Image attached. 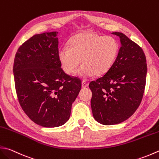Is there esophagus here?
Instances as JSON below:
<instances>
[{
  "instance_id": "1",
  "label": "esophagus",
  "mask_w": 159,
  "mask_h": 159,
  "mask_svg": "<svg viewBox=\"0 0 159 159\" xmlns=\"http://www.w3.org/2000/svg\"><path fill=\"white\" fill-rule=\"evenodd\" d=\"M88 84L87 83V82L85 81V80H83V81H82V88H87V87H88Z\"/></svg>"
}]
</instances>
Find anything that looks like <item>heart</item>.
<instances>
[{"instance_id": "obj_1", "label": "heart", "mask_w": 159, "mask_h": 159, "mask_svg": "<svg viewBox=\"0 0 159 159\" xmlns=\"http://www.w3.org/2000/svg\"><path fill=\"white\" fill-rule=\"evenodd\" d=\"M119 50V43L114 37L85 32L74 36L70 41L69 48L63 46L59 48L58 57L67 74H75L81 60L80 75L101 76L110 70Z\"/></svg>"}]
</instances>
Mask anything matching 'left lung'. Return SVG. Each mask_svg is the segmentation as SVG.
Segmentation results:
<instances>
[{
    "instance_id": "left-lung-1",
    "label": "left lung",
    "mask_w": 159,
    "mask_h": 159,
    "mask_svg": "<svg viewBox=\"0 0 159 159\" xmlns=\"http://www.w3.org/2000/svg\"><path fill=\"white\" fill-rule=\"evenodd\" d=\"M121 47L107 72L89 83L91 107L102 125L119 124L132 116L141 104L146 83L147 63L142 48L120 32Z\"/></svg>"
}]
</instances>
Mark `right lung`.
Segmentation results:
<instances>
[{
    "label": "right lung",
    "instance_id": "add662e5",
    "mask_svg": "<svg viewBox=\"0 0 159 159\" xmlns=\"http://www.w3.org/2000/svg\"><path fill=\"white\" fill-rule=\"evenodd\" d=\"M57 32L36 34L20 46L13 71L18 101L37 125L56 127L69 120L81 81L64 72L58 60Z\"/></svg>",
    "mask_w": 159,
    "mask_h": 159
}]
</instances>
